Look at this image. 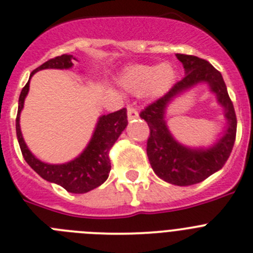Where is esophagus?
Listing matches in <instances>:
<instances>
[{"label":"esophagus","instance_id":"obj_1","mask_svg":"<svg viewBox=\"0 0 253 253\" xmlns=\"http://www.w3.org/2000/svg\"><path fill=\"white\" fill-rule=\"evenodd\" d=\"M127 116H128V121H133V120L138 119V111L136 108L128 106L127 107Z\"/></svg>","mask_w":253,"mask_h":253}]
</instances>
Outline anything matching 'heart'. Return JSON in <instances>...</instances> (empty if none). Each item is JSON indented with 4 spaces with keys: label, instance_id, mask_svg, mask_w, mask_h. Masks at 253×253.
I'll list each match as a JSON object with an SVG mask.
<instances>
[{
    "label": "heart",
    "instance_id": "b5f03b06",
    "mask_svg": "<svg viewBox=\"0 0 253 253\" xmlns=\"http://www.w3.org/2000/svg\"><path fill=\"white\" fill-rule=\"evenodd\" d=\"M176 71L169 63L152 66H133L128 68L121 77V84L136 94L148 91L150 96L160 97L166 93L173 84Z\"/></svg>",
    "mask_w": 253,
    "mask_h": 253
}]
</instances>
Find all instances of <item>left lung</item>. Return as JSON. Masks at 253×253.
<instances>
[{"instance_id":"1","label":"left lung","mask_w":253,"mask_h":253,"mask_svg":"<svg viewBox=\"0 0 253 253\" xmlns=\"http://www.w3.org/2000/svg\"><path fill=\"white\" fill-rule=\"evenodd\" d=\"M176 57L185 68V77L164 97L147 106L140 116L150 127L147 156L155 173L172 185L191 186L222 169L235 143L237 120L222 75L211 63L196 56L177 53ZM198 84H207L216 96L217 103L224 108L226 126L223 136L212 145L191 148L173 137L167 126L166 112L174 98Z\"/></svg>"}]
</instances>
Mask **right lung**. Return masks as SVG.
Returning a JSON list of instances; mask_svg holds the SVG:
<instances>
[{"mask_svg":"<svg viewBox=\"0 0 253 253\" xmlns=\"http://www.w3.org/2000/svg\"><path fill=\"white\" fill-rule=\"evenodd\" d=\"M73 60L76 58L72 55L57 56L52 60H48L31 73L30 80L35 73L41 70H46V68L68 70L73 66ZM30 80L21 91L20 98H18L17 117H16V133H17V140L25 161L43 180L61 186L67 192L86 193L102 185L108 178L111 171L108 151L117 141V138L121 136L128 124L126 108L100 116L91 140L77 157L65 164H47L37 159L36 156L31 152L21 132L20 116L25 105V98L27 97V93L30 91Z\"/></svg>","mask_w":253,"mask_h":253,"instance_id":"obj_1","label":"right lung"}]
</instances>
